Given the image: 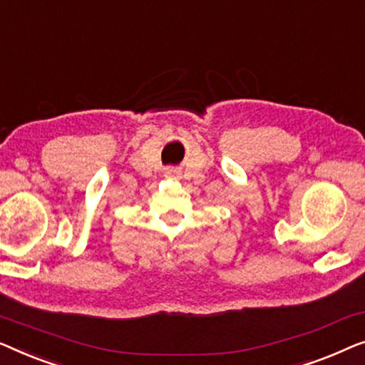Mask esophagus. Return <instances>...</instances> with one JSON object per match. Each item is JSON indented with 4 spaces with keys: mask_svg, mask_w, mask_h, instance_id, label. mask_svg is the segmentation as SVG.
<instances>
[{
    "mask_svg": "<svg viewBox=\"0 0 365 365\" xmlns=\"http://www.w3.org/2000/svg\"><path fill=\"white\" fill-rule=\"evenodd\" d=\"M175 175H178V172L173 170V168H167V170H165V177L170 178V177H175Z\"/></svg>",
    "mask_w": 365,
    "mask_h": 365,
    "instance_id": "1",
    "label": "esophagus"
}]
</instances>
